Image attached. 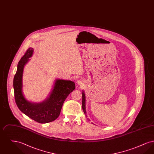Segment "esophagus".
Instances as JSON below:
<instances>
[{"mask_svg": "<svg viewBox=\"0 0 154 154\" xmlns=\"http://www.w3.org/2000/svg\"><path fill=\"white\" fill-rule=\"evenodd\" d=\"M77 85L79 86H84V82L82 80H79L77 81Z\"/></svg>", "mask_w": 154, "mask_h": 154, "instance_id": "34e87169", "label": "esophagus"}]
</instances>
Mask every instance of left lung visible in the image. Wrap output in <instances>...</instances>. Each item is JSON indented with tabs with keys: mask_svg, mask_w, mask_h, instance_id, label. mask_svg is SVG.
Here are the masks:
<instances>
[{
	"mask_svg": "<svg viewBox=\"0 0 154 154\" xmlns=\"http://www.w3.org/2000/svg\"><path fill=\"white\" fill-rule=\"evenodd\" d=\"M82 110L84 112V114L86 115L87 116V112H86V108H85V95L84 94V92L83 91L82 93Z\"/></svg>",
	"mask_w": 154,
	"mask_h": 154,
	"instance_id": "left-lung-1",
	"label": "left lung"
}]
</instances>
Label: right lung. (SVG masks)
Segmentation results:
<instances>
[{"label":"right lung","mask_w":154,"mask_h":154,"mask_svg":"<svg viewBox=\"0 0 154 154\" xmlns=\"http://www.w3.org/2000/svg\"><path fill=\"white\" fill-rule=\"evenodd\" d=\"M33 48H29L19 61L13 80L15 103L18 109L32 119L40 124L52 122L58 117L66 97L75 88L70 80H56L50 96L43 102L34 103L28 101L22 93L23 67L32 57Z\"/></svg>","instance_id":"1"}]
</instances>
